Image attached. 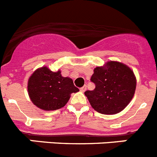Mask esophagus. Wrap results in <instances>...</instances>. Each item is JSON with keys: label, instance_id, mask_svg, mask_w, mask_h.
I'll return each mask as SVG.
<instances>
[{"label": "esophagus", "instance_id": "obj_1", "mask_svg": "<svg viewBox=\"0 0 157 157\" xmlns=\"http://www.w3.org/2000/svg\"><path fill=\"white\" fill-rule=\"evenodd\" d=\"M80 90H81V92H82V93H84L85 92L86 90V86H82V87L81 89H80Z\"/></svg>", "mask_w": 157, "mask_h": 157}]
</instances>
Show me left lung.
<instances>
[{
	"instance_id": "1",
	"label": "left lung",
	"mask_w": 157,
	"mask_h": 157,
	"mask_svg": "<svg viewBox=\"0 0 157 157\" xmlns=\"http://www.w3.org/2000/svg\"><path fill=\"white\" fill-rule=\"evenodd\" d=\"M90 79L96 87L86 91L85 95L93 109L101 114L115 115L123 111L135 93V75L121 62L110 60L97 67Z\"/></svg>"
}]
</instances>
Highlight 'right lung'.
Returning a JSON list of instances; mask_svg holds the SVG:
<instances>
[{
	"label": "right lung",
	"instance_id": "1",
	"mask_svg": "<svg viewBox=\"0 0 157 157\" xmlns=\"http://www.w3.org/2000/svg\"><path fill=\"white\" fill-rule=\"evenodd\" d=\"M78 91L71 78L63 77L60 70L54 72L46 66L36 69L27 83L30 101L44 111L61 109L67 103L71 94Z\"/></svg>",
	"mask_w": 157,
	"mask_h": 157
}]
</instances>
